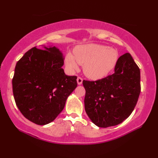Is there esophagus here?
I'll use <instances>...</instances> for the list:
<instances>
[{
    "label": "esophagus",
    "mask_w": 158,
    "mask_h": 158,
    "mask_svg": "<svg viewBox=\"0 0 158 158\" xmlns=\"http://www.w3.org/2000/svg\"><path fill=\"white\" fill-rule=\"evenodd\" d=\"M77 80V84H78L79 85H81V84H82V81H83V79H82V78H81V77H78Z\"/></svg>",
    "instance_id": "obj_1"
}]
</instances>
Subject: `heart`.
<instances>
[{
    "label": "heart",
    "mask_w": 158,
    "mask_h": 158,
    "mask_svg": "<svg viewBox=\"0 0 158 158\" xmlns=\"http://www.w3.org/2000/svg\"><path fill=\"white\" fill-rule=\"evenodd\" d=\"M119 59L114 48L97 44L78 46L74 55L68 53L65 57L66 67L70 72L78 69V64L83 65L84 74L92 79L106 77L113 69Z\"/></svg>",
    "instance_id": "b5f03b06"
}]
</instances>
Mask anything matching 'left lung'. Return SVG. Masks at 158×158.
<instances>
[{
  "label": "left lung",
  "mask_w": 158,
  "mask_h": 158,
  "mask_svg": "<svg viewBox=\"0 0 158 158\" xmlns=\"http://www.w3.org/2000/svg\"><path fill=\"white\" fill-rule=\"evenodd\" d=\"M84 108L95 125L120 124L131 114L140 93V71L129 53L118 59L114 73L94 81H83Z\"/></svg>",
  "instance_id": "left-lung-1"
}]
</instances>
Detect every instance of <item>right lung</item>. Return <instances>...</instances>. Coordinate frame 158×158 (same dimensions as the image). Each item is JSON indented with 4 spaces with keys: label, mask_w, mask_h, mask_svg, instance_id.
<instances>
[{
    "label": "right lung",
    "mask_w": 158,
    "mask_h": 158,
    "mask_svg": "<svg viewBox=\"0 0 158 158\" xmlns=\"http://www.w3.org/2000/svg\"><path fill=\"white\" fill-rule=\"evenodd\" d=\"M28 51L17 62L12 80L15 104L22 114L39 125L52 123L77 86V77L62 69L64 56L56 46Z\"/></svg>",
    "instance_id": "right-lung-1"
}]
</instances>
